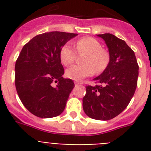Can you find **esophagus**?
<instances>
[{
	"label": "esophagus",
	"mask_w": 151,
	"mask_h": 151,
	"mask_svg": "<svg viewBox=\"0 0 151 151\" xmlns=\"http://www.w3.org/2000/svg\"><path fill=\"white\" fill-rule=\"evenodd\" d=\"M74 84H75V85H81L82 83H81V82H78V81H75V82H74Z\"/></svg>",
	"instance_id": "obj_1"
}]
</instances>
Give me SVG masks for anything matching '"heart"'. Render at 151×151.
Listing matches in <instances>:
<instances>
[{
	"label": "heart",
	"instance_id": "1",
	"mask_svg": "<svg viewBox=\"0 0 151 151\" xmlns=\"http://www.w3.org/2000/svg\"><path fill=\"white\" fill-rule=\"evenodd\" d=\"M76 49L80 54H86L83 58L82 65H73L67 69L66 75L74 81H81L86 77L100 73L105 70L110 62V55L96 39L90 37H82L76 42ZM59 57L62 63L70 66L76 59V51L70 44L62 47Z\"/></svg>",
	"mask_w": 151,
	"mask_h": 151
}]
</instances>
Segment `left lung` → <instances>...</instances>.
<instances>
[{
    "instance_id": "left-lung-1",
    "label": "left lung",
    "mask_w": 151,
    "mask_h": 151,
    "mask_svg": "<svg viewBox=\"0 0 151 151\" xmlns=\"http://www.w3.org/2000/svg\"><path fill=\"white\" fill-rule=\"evenodd\" d=\"M109 49L110 62L94 78L95 86H86L83 109L91 118L110 120L129 105L137 86L139 66L135 53L125 41L111 34H99Z\"/></svg>"
}]
</instances>
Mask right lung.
<instances>
[{"label":"right lung","instance_id":"obj_1","mask_svg":"<svg viewBox=\"0 0 151 151\" xmlns=\"http://www.w3.org/2000/svg\"><path fill=\"white\" fill-rule=\"evenodd\" d=\"M78 35L53 31L37 35L22 48L15 66L16 91L23 106L37 117L50 118L61 114L74 87L63 78L59 52ZM57 83L53 87L52 85Z\"/></svg>","mask_w":151,"mask_h":151}]
</instances>
